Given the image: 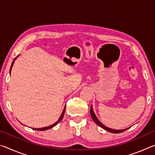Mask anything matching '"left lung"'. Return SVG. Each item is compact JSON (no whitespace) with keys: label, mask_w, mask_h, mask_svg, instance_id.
Segmentation results:
<instances>
[{"label":"left lung","mask_w":155,"mask_h":155,"mask_svg":"<svg viewBox=\"0 0 155 155\" xmlns=\"http://www.w3.org/2000/svg\"><path fill=\"white\" fill-rule=\"evenodd\" d=\"M90 114L91 115V117H92V119L94 122L96 123V124H98L99 127H101V128H104V130H106L107 131H109L110 133H122L124 132V130L128 129L129 128H124V129H120V130H115V129H113V128H110L109 127H107L106 126H104L103 123H101V122L99 121V120L98 119V117H96V115H95V113H94V110H93V107L92 106H91V109H90Z\"/></svg>","instance_id":"1"}]
</instances>
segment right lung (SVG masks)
<instances>
[{
  "label": "right lung",
  "mask_w": 155,
  "mask_h": 155,
  "mask_svg": "<svg viewBox=\"0 0 155 155\" xmlns=\"http://www.w3.org/2000/svg\"><path fill=\"white\" fill-rule=\"evenodd\" d=\"M19 56V55H18ZM18 56H17V57H18ZM17 57H15V58L14 59V61H13V62H12V65H11V68H10V72L9 73H11V71H12V67H13V65H14V62H15V60L17 59ZM65 107H66V105L65 106V107H64V110H63V112H62V114H61V116H60V117L59 118V120H57V121L54 123V124H52V125H51V126H49V127H44V128H33V129H34V130H47V129H49V128H52V127H54V126H56L57 124H58V123L61 121V120H62V118H63V117H64V113H65Z\"/></svg>",
  "instance_id": "obj_1"
}]
</instances>
